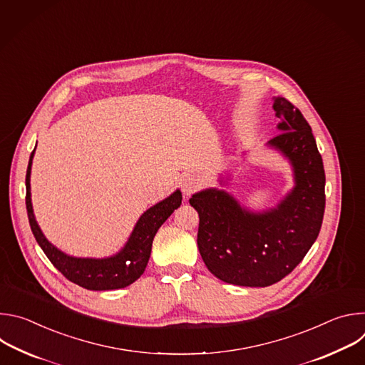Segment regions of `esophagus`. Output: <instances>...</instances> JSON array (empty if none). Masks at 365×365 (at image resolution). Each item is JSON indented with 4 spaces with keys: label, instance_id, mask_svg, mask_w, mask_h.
Masks as SVG:
<instances>
[{
    "label": "esophagus",
    "instance_id": "obj_1",
    "mask_svg": "<svg viewBox=\"0 0 365 365\" xmlns=\"http://www.w3.org/2000/svg\"><path fill=\"white\" fill-rule=\"evenodd\" d=\"M180 187H182L183 195L187 197L195 190H197L200 187V179L196 175H193V173H186L180 179Z\"/></svg>",
    "mask_w": 365,
    "mask_h": 365
}]
</instances>
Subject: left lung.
Here are the masks:
<instances>
[{
  "instance_id": "left-lung-1",
  "label": "left lung",
  "mask_w": 365,
  "mask_h": 365,
  "mask_svg": "<svg viewBox=\"0 0 365 365\" xmlns=\"http://www.w3.org/2000/svg\"><path fill=\"white\" fill-rule=\"evenodd\" d=\"M277 134L266 145L289 162L293 187L276 206L252 211L225 189L196 192L189 203L199 214L197 248L220 280L267 287L302 262L317 241L325 212V170L312 128L292 103L273 98ZM227 179L220 185L227 186Z\"/></svg>"
}]
</instances>
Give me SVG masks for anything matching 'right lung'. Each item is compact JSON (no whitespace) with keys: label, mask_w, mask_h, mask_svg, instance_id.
Instances as JSON below:
<instances>
[{"label":"right lung","mask_w":365,"mask_h":365,"mask_svg":"<svg viewBox=\"0 0 365 365\" xmlns=\"http://www.w3.org/2000/svg\"><path fill=\"white\" fill-rule=\"evenodd\" d=\"M36 147L30 155L26 175V207L33 235L53 264L68 280L88 290H114L134 283L145 270L155 232L182 205V192L176 189L163 200L153 205L138 218L124 247L103 258L73 257L51 244L40 230L31 203V165Z\"/></svg>","instance_id":"obj_1"}]
</instances>
